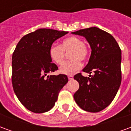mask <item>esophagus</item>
<instances>
[{
    "mask_svg": "<svg viewBox=\"0 0 131 131\" xmlns=\"http://www.w3.org/2000/svg\"><path fill=\"white\" fill-rule=\"evenodd\" d=\"M73 78H74V77H73V75H69V76H68L69 80L73 79Z\"/></svg>",
    "mask_w": 131,
    "mask_h": 131,
    "instance_id": "34e87169",
    "label": "esophagus"
}]
</instances>
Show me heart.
Listing matches in <instances>:
<instances>
[{
	"label": "heart",
	"mask_w": 131,
	"mask_h": 131,
	"mask_svg": "<svg viewBox=\"0 0 131 131\" xmlns=\"http://www.w3.org/2000/svg\"><path fill=\"white\" fill-rule=\"evenodd\" d=\"M69 52L71 60L60 67V73L71 75L79 70L81 67V62H85L90 54L88 46L84 44L82 39L77 36H69L63 39L61 45H52L49 49L50 60L57 64H61L65 57V52Z\"/></svg>",
	"instance_id": "1"
}]
</instances>
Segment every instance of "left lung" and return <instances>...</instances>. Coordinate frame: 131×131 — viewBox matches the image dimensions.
Here are the masks:
<instances>
[{"mask_svg": "<svg viewBox=\"0 0 131 131\" xmlns=\"http://www.w3.org/2000/svg\"><path fill=\"white\" fill-rule=\"evenodd\" d=\"M86 38L92 49L88 64L83 71L91 74L85 77L81 73L74 79L79 83L74 98L82 110L98 112L112 102L121 82V50L114 38L97 27L72 32Z\"/></svg>", "mask_w": 131, "mask_h": 131, "instance_id": "8db88e82", "label": "left lung"}]
</instances>
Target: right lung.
<instances>
[{
	"instance_id": "obj_1",
	"label": "right lung",
	"mask_w": 131,
	"mask_h": 131,
	"mask_svg": "<svg viewBox=\"0 0 131 131\" xmlns=\"http://www.w3.org/2000/svg\"><path fill=\"white\" fill-rule=\"evenodd\" d=\"M50 29H40L21 38L12 60V83L18 100L34 113L50 110L60 90L68 82L65 74L47 76L58 69L49 56L55 40L68 34Z\"/></svg>"
}]
</instances>
